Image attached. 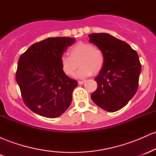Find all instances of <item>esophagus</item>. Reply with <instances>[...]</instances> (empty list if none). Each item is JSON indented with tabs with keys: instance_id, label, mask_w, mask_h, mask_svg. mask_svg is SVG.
<instances>
[{
	"instance_id": "34e87169",
	"label": "esophagus",
	"mask_w": 156,
	"mask_h": 156,
	"mask_svg": "<svg viewBox=\"0 0 156 156\" xmlns=\"http://www.w3.org/2000/svg\"><path fill=\"white\" fill-rule=\"evenodd\" d=\"M84 83H85V80H79V81H78V84H80V85L83 84Z\"/></svg>"
}]
</instances>
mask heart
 I'll return each mask as SVG.
<instances>
[{"label": "heart", "instance_id": "obj_1", "mask_svg": "<svg viewBox=\"0 0 156 156\" xmlns=\"http://www.w3.org/2000/svg\"><path fill=\"white\" fill-rule=\"evenodd\" d=\"M69 55H62L60 64L62 71L68 76H73L78 67H80L76 73L78 78H85L101 70L104 65L105 57L103 51L92 44L78 42L69 50Z\"/></svg>", "mask_w": 156, "mask_h": 156}]
</instances>
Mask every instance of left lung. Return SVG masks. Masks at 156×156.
Instances as JSON below:
<instances>
[{
	"instance_id": "8db88e82",
	"label": "left lung",
	"mask_w": 156,
	"mask_h": 156,
	"mask_svg": "<svg viewBox=\"0 0 156 156\" xmlns=\"http://www.w3.org/2000/svg\"><path fill=\"white\" fill-rule=\"evenodd\" d=\"M89 41L103 51L104 65L94 78L98 89L91 94L97 105L108 112L125 106L136 92L141 66L136 51L110 35L89 34Z\"/></svg>"
}]
</instances>
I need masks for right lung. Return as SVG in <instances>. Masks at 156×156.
<instances>
[{"mask_svg": "<svg viewBox=\"0 0 156 156\" xmlns=\"http://www.w3.org/2000/svg\"><path fill=\"white\" fill-rule=\"evenodd\" d=\"M75 42L51 37L33 44L20 57L16 80L25 104L36 114L55 118L70 105L78 82L62 71L60 58Z\"/></svg>", "mask_w": 156, "mask_h": 156, "instance_id": "obj_1", "label": "right lung"}]
</instances>
